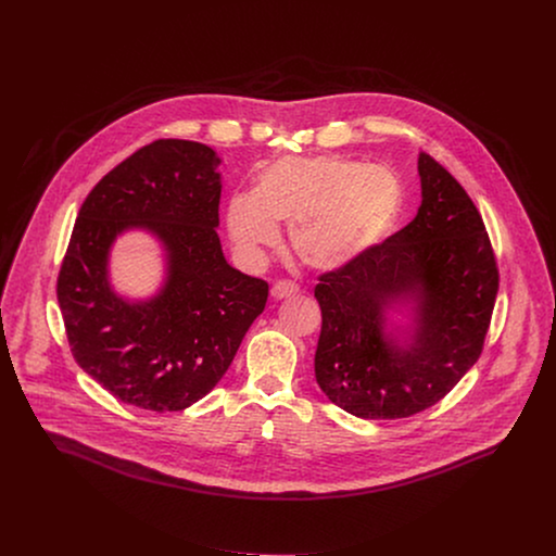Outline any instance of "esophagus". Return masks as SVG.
<instances>
[{
  "mask_svg": "<svg viewBox=\"0 0 556 556\" xmlns=\"http://www.w3.org/2000/svg\"><path fill=\"white\" fill-rule=\"evenodd\" d=\"M298 292H300V288L295 286L294 281H288V279H281V281L273 283V288H270V295L275 300H283V298H290V295H295Z\"/></svg>",
  "mask_w": 556,
  "mask_h": 556,
  "instance_id": "esophagus-1",
  "label": "esophagus"
}]
</instances>
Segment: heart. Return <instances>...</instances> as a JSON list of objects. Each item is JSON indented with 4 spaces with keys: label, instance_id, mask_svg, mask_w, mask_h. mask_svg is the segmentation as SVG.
<instances>
[{
    "label": "heart",
    "instance_id": "heart-1",
    "mask_svg": "<svg viewBox=\"0 0 556 556\" xmlns=\"http://www.w3.org/2000/svg\"><path fill=\"white\" fill-rule=\"evenodd\" d=\"M403 203V182L387 165L281 157L262 169L254 193L230 197L227 230L241 256L258 261L279 245V223H290L300 261L315 270H340L391 235Z\"/></svg>",
    "mask_w": 556,
    "mask_h": 556
}]
</instances>
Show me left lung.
<instances>
[{"label":"left lung","instance_id":"left-lung-1","mask_svg":"<svg viewBox=\"0 0 556 556\" xmlns=\"http://www.w3.org/2000/svg\"><path fill=\"white\" fill-rule=\"evenodd\" d=\"M422 203L405 229L319 277L315 378L365 420L407 418L441 401L477 363L497 294L483 218L456 178L418 155ZM406 308L409 325L391 312Z\"/></svg>","mask_w":556,"mask_h":556}]
</instances>
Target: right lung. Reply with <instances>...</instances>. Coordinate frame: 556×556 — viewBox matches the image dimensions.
Listing matches in <instances>:
<instances>
[{
    "label": "right lung",
    "instance_id": "add662e5",
    "mask_svg": "<svg viewBox=\"0 0 556 556\" xmlns=\"http://www.w3.org/2000/svg\"><path fill=\"white\" fill-rule=\"evenodd\" d=\"M220 160L193 140H155L113 167L79 207L56 295L77 365L119 401L180 412L212 391L264 311L268 283L232 268L218 237ZM144 229L165 250L157 295L110 286L116 237Z\"/></svg>",
    "mask_w": 556,
    "mask_h": 556
}]
</instances>
